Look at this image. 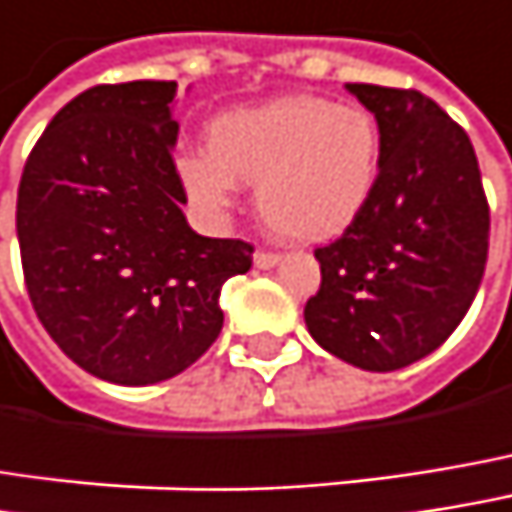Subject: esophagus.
<instances>
[{
  "mask_svg": "<svg viewBox=\"0 0 512 512\" xmlns=\"http://www.w3.org/2000/svg\"><path fill=\"white\" fill-rule=\"evenodd\" d=\"M278 263H281V255H275V252H257L255 255L257 269H272Z\"/></svg>",
  "mask_w": 512,
  "mask_h": 512,
  "instance_id": "34e87169",
  "label": "esophagus"
}]
</instances>
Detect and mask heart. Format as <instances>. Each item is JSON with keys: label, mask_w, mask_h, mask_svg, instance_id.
<instances>
[{"label": "heart", "mask_w": 512, "mask_h": 512, "mask_svg": "<svg viewBox=\"0 0 512 512\" xmlns=\"http://www.w3.org/2000/svg\"><path fill=\"white\" fill-rule=\"evenodd\" d=\"M175 166L205 213H228L240 184H255L257 213L278 237L328 243L375 199L381 128L357 105L290 93L216 114L208 122V152L187 149Z\"/></svg>", "instance_id": "obj_1"}]
</instances>
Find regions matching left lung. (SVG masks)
I'll use <instances>...</instances> for the list:
<instances>
[{"mask_svg":"<svg viewBox=\"0 0 512 512\" xmlns=\"http://www.w3.org/2000/svg\"><path fill=\"white\" fill-rule=\"evenodd\" d=\"M381 128V178L349 231L316 249L310 337L366 372L404 369L440 349L475 299L489 208L469 134L419 90L346 84Z\"/></svg>","mask_w":512,"mask_h":512,"instance_id":"obj_1","label":"left lung"}]
</instances>
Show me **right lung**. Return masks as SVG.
<instances>
[{
  "label": "right lung",
  "instance_id": "add662e5",
  "mask_svg": "<svg viewBox=\"0 0 512 512\" xmlns=\"http://www.w3.org/2000/svg\"><path fill=\"white\" fill-rule=\"evenodd\" d=\"M175 93V81L78 93L31 149L17 193L37 319L72 363L122 387L175 378L213 346L222 284L255 252L190 228Z\"/></svg>",
  "mask_w": 512,
  "mask_h": 512
}]
</instances>
